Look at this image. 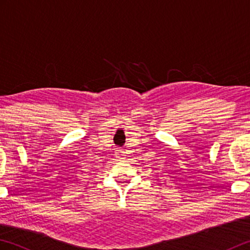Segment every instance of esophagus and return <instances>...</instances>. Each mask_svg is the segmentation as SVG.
Returning <instances> with one entry per match:
<instances>
[{
    "instance_id": "esophagus-1",
    "label": "esophagus",
    "mask_w": 250,
    "mask_h": 250,
    "mask_svg": "<svg viewBox=\"0 0 250 250\" xmlns=\"http://www.w3.org/2000/svg\"><path fill=\"white\" fill-rule=\"evenodd\" d=\"M116 154L118 155L117 158H119L120 160L124 159V158H122V155H124V151H122L121 149H118V150H117V152H116Z\"/></svg>"
}]
</instances>
